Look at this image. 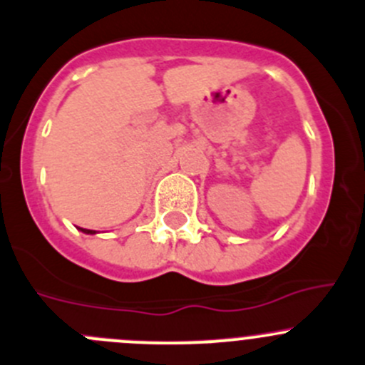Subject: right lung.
<instances>
[{
    "instance_id": "1",
    "label": "right lung",
    "mask_w": 365,
    "mask_h": 365,
    "mask_svg": "<svg viewBox=\"0 0 365 365\" xmlns=\"http://www.w3.org/2000/svg\"><path fill=\"white\" fill-rule=\"evenodd\" d=\"M80 230H81V232H85V233H94L93 230H85V228H80Z\"/></svg>"
}]
</instances>
